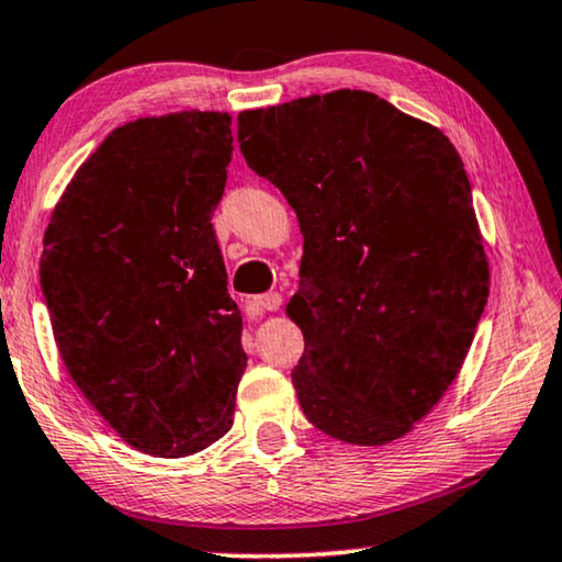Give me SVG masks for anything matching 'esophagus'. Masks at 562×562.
Wrapping results in <instances>:
<instances>
[{
	"mask_svg": "<svg viewBox=\"0 0 562 562\" xmlns=\"http://www.w3.org/2000/svg\"><path fill=\"white\" fill-rule=\"evenodd\" d=\"M281 308V293H261V296H254L248 301V311H251L254 316L263 314V311H279Z\"/></svg>",
	"mask_w": 562,
	"mask_h": 562,
	"instance_id": "34e87169",
	"label": "esophagus"
}]
</instances>
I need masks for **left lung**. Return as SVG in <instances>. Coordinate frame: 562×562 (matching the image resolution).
<instances>
[{"instance_id":"8db88e82","label":"left lung","mask_w":562,"mask_h":562,"mask_svg":"<svg viewBox=\"0 0 562 562\" xmlns=\"http://www.w3.org/2000/svg\"><path fill=\"white\" fill-rule=\"evenodd\" d=\"M248 168L296 211L304 256L286 306L311 425L386 445L454 382L490 293L472 186L454 145L364 90L238 115Z\"/></svg>"}]
</instances>
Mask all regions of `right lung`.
<instances>
[{"label": "right lung", "mask_w": 562, "mask_h": 562, "mask_svg": "<svg viewBox=\"0 0 562 562\" xmlns=\"http://www.w3.org/2000/svg\"><path fill=\"white\" fill-rule=\"evenodd\" d=\"M231 155L228 112L135 120L82 162L45 231L59 357L145 454H195L233 425L246 351L211 223Z\"/></svg>", "instance_id": "add662e5"}]
</instances>
